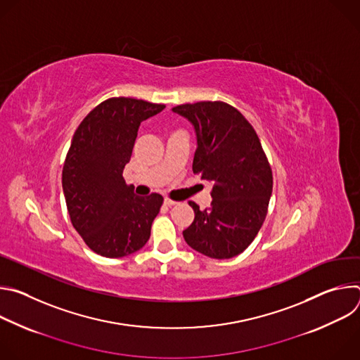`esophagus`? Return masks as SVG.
<instances>
[{"instance_id":"obj_1","label":"esophagus","mask_w":360,"mask_h":360,"mask_svg":"<svg viewBox=\"0 0 360 360\" xmlns=\"http://www.w3.org/2000/svg\"><path fill=\"white\" fill-rule=\"evenodd\" d=\"M164 203L167 205V207H174V205H176V202L174 199H169V198H165Z\"/></svg>"}]
</instances>
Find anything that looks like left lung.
I'll return each mask as SVG.
<instances>
[{"label": "left lung", "mask_w": 360, "mask_h": 360, "mask_svg": "<svg viewBox=\"0 0 360 360\" xmlns=\"http://www.w3.org/2000/svg\"><path fill=\"white\" fill-rule=\"evenodd\" d=\"M196 134L192 171L212 182V203L200 211L189 202L195 219L184 233L196 252L229 259L258 235L272 195V171L253 127L232 105L202 101L172 108Z\"/></svg>", "instance_id": "left-lung-1"}]
</instances>
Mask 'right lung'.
<instances>
[{
	"instance_id": "add662e5",
	"label": "right lung",
	"mask_w": 360,
	"mask_h": 360,
	"mask_svg": "<svg viewBox=\"0 0 360 360\" xmlns=\"http://www.w3.org/2000/svg\"><path fill=\"white\" fill-rule=\"evenodd\" d=\"M165 105L135 98H110L77 128L63 168V189L72 226L95 253L122 258L139 250L164 198L136 196L122 172L142 121Z\"/></svg>"
}]
</instances>
